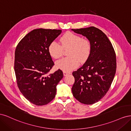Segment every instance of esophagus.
Here are the masks:
<instances>
[{
	"label": "esophagus",
	"mask_w": 131,
	"mask_h": 131,
	"mask_svg": "<svg viewBox=\"0 0 131 131\" xmlns=\"http://www.w3.org/2000/svg\"><path fill=\"white\" fill-rule=\"evenodd\" d=\"M70 74V73H68L66 72V71H63V75H64V76H66V75Z\"/></svg>",
	"instance_id": "esophagus-1"
}]
</instances>
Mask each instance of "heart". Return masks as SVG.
Here are the masks:
<instances>
[{
    "mask_svg": "<svg viewBox=\"0 0 131 131\" xmlns=\"http://www.w3.org/2000/svg\"><path fill=\"white\" fill-rule=\"evenodd\" d=\"M61 45L52 41L49 46L50 54L54 58L62 56L63 50L69 49L68 57L63 58L56 62L57 68L69 72L78 66L79 61H86L91 51V44L87 39L82 38L80 35L70 31H67L60 38Z\"/></svg>",
    "mask_w": 131,
    "mask_h": 131,
    "instance_id": "1",
    "label": "heart"
}]
</instances>
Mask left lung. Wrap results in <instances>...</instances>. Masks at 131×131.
Instances as JSON below:
<instances>
[{
  "label": "left lung",
  "mask_w": 131,
  "mask_h": 131,
  "mask_svg": "<svg viewBox=\"0 0 131 131\" xmlns=\"http://www.w3.org/2000/svg\"><path fill=\"white\" fill-rule=\"evenodd\" d=\"M72 30L86 37L91 44L87 61L72 73L75 78L72 93L81 103L92 104L105 96L112 85L116 70L115 52L106 35L97 28Z\"/></svg>",
  "instance_id": "left-lung-1"
}]
</instances>
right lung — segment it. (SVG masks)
Here are the masks:
<instances>
[{"label":"right lung","mask_w":131,"mask_h":131,"mask_svg":"<svg viewBox=\"0 0 131 131\" xmlns=\"http://www.w3.org/2000/svg\"><path fill=\"white\" fill-rule=\"evenodd\" d=\"M61 32L57 29H34L16 48L14 69L17 86L27 100L36 105H44L53 100L56 86L63 77L60 69L49 74L54 63L49 46Z\"/></svg>","instance_id":"obj_1"}]
</instances>
